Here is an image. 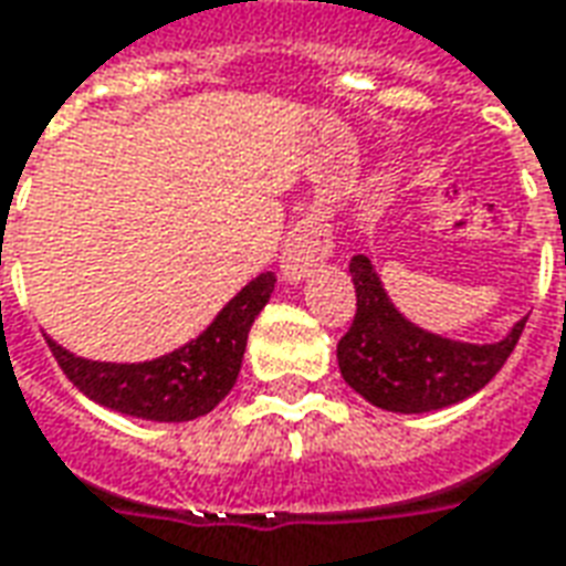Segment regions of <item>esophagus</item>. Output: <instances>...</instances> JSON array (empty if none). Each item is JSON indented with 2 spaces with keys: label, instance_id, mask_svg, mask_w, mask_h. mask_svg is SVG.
<instances>
[{
  "label": "esophagus",
  "instance_id": "obj_1",
  "mask_svg": "<svg viewBox=\"0 0 566 566\" xmlns=\"http://www.w3.org/2000/svg\"><path fill=\"white\" fill-rule=\"evenodd\" d=\"M333 254V235L331 223L321 214H306L296 223L282 251V282L300 284L308 275L321 270V263Z\"/></svg>",
  "mask_w": 566,
  "mask_h": 566
}]
</instances>
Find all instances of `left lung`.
Wrapping results in <instances>:
<instances>
[{
	"instance_id": "1",
	"label": "left lung",
	"mask_w": 566,
	"mask_h": 566,
	"mask_svg": "<svg viewBox=\"0 0 566 566\" xmlns=\"http://www.w3.org/2000/svg\"><path fill=\"white\" fill-rule=\"evenodd\" d=\"M357 312L352 331L336 345L339 373L367 403L385 412L421 416L482 391L506 364L524 331L512 324L497 343H461L439 336L394 306L373 258L352 260Z\"/></svg>"
}]
</instances>
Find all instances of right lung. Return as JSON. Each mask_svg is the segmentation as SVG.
<instances>
[{"instance_id": "add662e5", "label": "right lung", "mask_w": 566, "mask_h": 566, "mask_svg": "<svg viewBox=\"0 0 566 566\" xmlns=\"http://www.w3.org/2000/svg\"><path fill=\"white\" fill-rule=\"evenodd\" d=\"M272 291L275 275L260 272L211 318L197 339H187L175 352L139 364L91 360L72 355L48 333L44 339L69 381L93 403L145 421H193L209 416L233 391L245 357L248 331L270 303Z\"/></svg>"}]
</instances>
